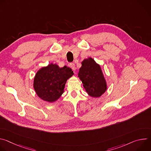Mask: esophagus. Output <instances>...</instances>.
I'll return each mask as SVG.
<instances>
[{
  "label": "esophagus",
  "mask_w": 151,
  "mask_h": 151,
  "mask_svg": "<svg viewBox=\"0 0 151 151\" xmlns=\"http://www.w3.org/2000/svg\"><path fill=\"white\" fill-rule=\"evenodd\" d=\"M70 68H72V69L73 70H76V66H75V64H73V63L70 64Z\"/></svg>",
  "instance_id": "1"
}]
</instances>
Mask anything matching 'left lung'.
I'll return each instance as SVG.
<instances>
[{
	"instance_id": "8db88e82",
	"label": "left lung",
	"mask_w": 151,
	"mask_h": 151,
	"mask_svg": "<svg viewBox=\"0 0 151 151\" xmlns=\"http://www.w3.org/2000/svg\"><path fill=\"white\" fill-rule=\"evenodd\" d=\"M81 64L78 77L85 90L91 97H101L106 91L107 85L100 65L91 57L83 60Z\"/></svg>"
}]
</instances>
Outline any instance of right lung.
I'll return each mask as SVG.
<instances>
[{
	"label": "right lung",
	"mask_w": 151,
	"mask_h": 151,
	"mask_svg": "<svg viewBox=\"0 0 151 151\" xmlns=\"http://www.w3.org/2000/svg\"><path fill=\"white\" fill-rule=\"evenodd\" d=\"M74 75L67 66L60 68L50 63L36 72L33 80V88L37 96L42 100L53 103L64 93L67 81Z\"/></svg>",
	"instance_id": "right-lung-1"
}]
</instances>
